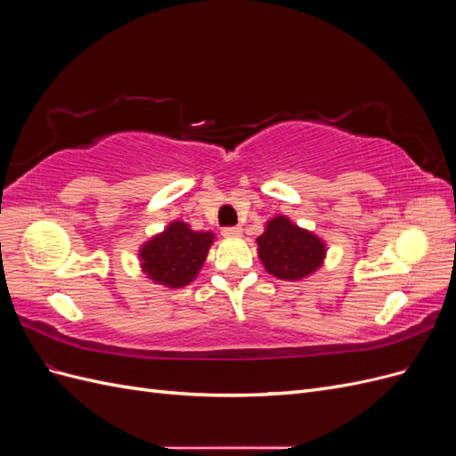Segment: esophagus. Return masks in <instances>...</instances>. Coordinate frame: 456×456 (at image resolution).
<instances>
[{
  "label": "esophagus",
  "mask_w": 456,
  "mask_h": 456,
  "mask_svg": "<svg viewBox=\"0 0 456 456\" xmlns=\"http://www.w3.org/2000/svg\"><path fill=\"white\" fill-rule=\"evenodd\" d=\"M241 226H226L223 228V236L226 238H240L241 236Z\"/></svg>",
  "instance_id": "obj_1"
}]
</instances>
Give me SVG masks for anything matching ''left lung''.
<instances>
[{
  "label": "left lung",
  "mask_w": 456,
  "mask_h": 456,
  "mask_svg": "<svg viewBox=\"0 0 456 456\" xmlns=\"http://www.w3.org/2000/svg\"><path fill=\"white\" fill-rule=\"evenodd\" d=\"M256 243L266 272L287 281L308 278L323 265L327 253L315 233L293 224L287 216H273Z\"/></svg>",
  "instance_id": "obj_1"
}]
</instances>
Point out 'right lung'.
I'll return each instance as SVG.
<instances>
[{
    "label": "right lung",
    "mask_w": 456,
    "mask_h": 456,
    "mask_svg": "<svg viewBox=\"0 0 456 456\" xmlns=\"http://www.w3.org/2000/svg\"><path fill=\"white\" fill-rule=\"evenodd\" d=\"M213 240V232H194L183 220H175L141 247L142 272L159 285L184 287L201 270Z\"/></svg>",
    "instance_id": "add662e5"
}]
</instances>
